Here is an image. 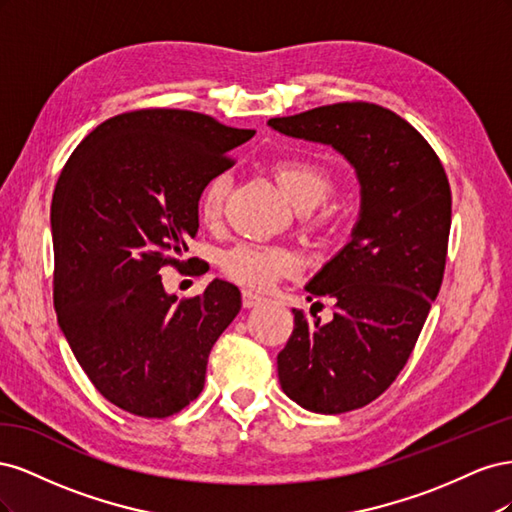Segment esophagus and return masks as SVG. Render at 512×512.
<instances>
[{
	"instance_id": "esophagus-1",
	"label": "esophagus",
	"mask_w": 512,
	"mask_h": 512,
	"mask_svg": "<svg viewBox=\"0 0 512 512\" xmlns=\"http://www.w3.org/2000/svg\"><path fill=\"white\" fill-rule=\"evenodd\" d=\"M262 301H265V297H260L258 292H254V290H243V305H245V307H256V305H260Z\"/></svg>"
}]
</instances>
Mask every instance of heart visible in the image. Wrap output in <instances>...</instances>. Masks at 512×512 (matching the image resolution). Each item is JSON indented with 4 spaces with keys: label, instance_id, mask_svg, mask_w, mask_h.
I'll list each match as a JSON object with an SVG mask.
<instances>
[{
    "label": "heart",
    "instance_id": "1",
    "mask_svg": "<svg viewBox=\"0 0 512 512\" xmlns=\"http://www.w3.org/2000/svg\"><path fill=\"white\" fill-rule=\"evenodd\" d=\"M273 173L277 183L282 185L284 194L294 205L305 200L320 203L331 185V175L324 164L312 158H284L273 164ZM226 192V177L215 175L205 183L203 192L198 196V215L200 220L211 224L222 215ZM224 273L247 288L265 290L273 286L282 275L294 269V256L284 247L243 241L232 245L222 254Z\"/></svg>",
    "mask_w": 512,
    "mask_h": 512
}]
</instances>
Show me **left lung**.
<instances>
[{
    "label": "left lung",
    "mask_w": 512,
    "mask_h": 512,
    "mask_svg": "<svg viewBox=\"0 0 512 512\" xmlns=\"http://www.w3.org/2000/svg\"><path fill=\"white\" fill-rule=\"evenodd\" d=\"M267 123L331 145L361 185L350 241L305 286L314 297L335 299L333 320L292 309L294 331L277 354V376L305 410L363 408L404 369L440 292L451 185L425 138L378 104L339 102Z\"/></svg>",
    "instance_id": "obj_1"
}]
</instances>
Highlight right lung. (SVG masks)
<instances>
[{
    "label": "right lung",
    "instance_id": "obj_1",
    "mask_svg": "<svg viewBox=\"0 0 512 512\" xmlns=\"http://www.w3.org/2000/svg\"><path fill=\"white\" fill-rule=\"evenodd\" d=\"M254 134L203 113L143 108L100 123L61 170L51 205L57 322L121 410L166 418L203 391L241 292L213 280L177 301L160 269L192 265L183 252L198 232V196Z\"/></svg>",
    "mask_w": 512,
    "mask_h": 512
}]
</instances>
